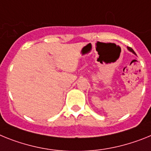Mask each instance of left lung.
<instances>
[{
    "instance_id": "left-lung-1",
    "label": "left lung",
    "mask_w": 151,
    "mask_h": 151,
    "mask_svg": "<svg viewBox=\"0 0 151 151\" xmlns=\"http://www.w3.org/2000/svg\"><path fill=\"white\" fill-rule=\"evenodd\" d=\"M128 50H129V51H131V52H133L134 54H135V52H134V50H133V49H132V48H131V47H128ZM135 55H136V54H135Z\"/></svg>"
}]
</instances>
